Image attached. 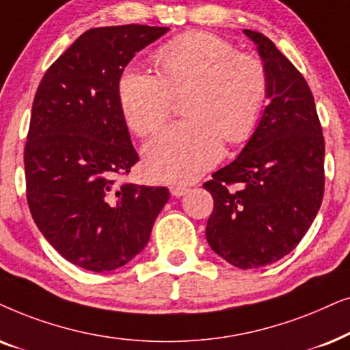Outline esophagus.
Listing matches in <instances>:
<instances>
[{
    "mask_svg": "<svg viewBox=\"0 0 350 350\" xmlns=\"http://www.w3.org/2000/svg\"><path fill=\"white\" fill-rule=\"evenodd\" d=\"M170 190H171V193L174 195V197H183V195L189 192V187H187V185H183V184H172Z\"/></svg>",
    "mask_w": 350,
    "mask_h": 350,
    "instance_id": "obj_1",
    "label": "esophagus"
}]
</instances>
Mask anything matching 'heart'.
<instances>
[{"label":"heart","mask_w":350,"mask_h":350,"mask_svg":"<svg viewBox=\"0 0 350 350\" xmlns=\"http://www.w3.org/2000/svg\"><path fill=\"white\" fill-rule=\"evenodd\" d=\"M157 75L124 70L118 102L137 136L157 131L184 97L189 120L163 129L146 147V167L161 183H190L216 165L224 141L239 146L259 126L269 99L262 60L209 31H185L153 54Z\"/></svg>","instance_id":"obj_1"}]
</instances>
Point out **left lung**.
<instances>
[{"label":"left lung","mask_w":350,"mask_h":350,"mask_svg":"<svg viewBox=\"0 0 350 350\" xmlns=\"http://www.w3.org/2000/svg\"><path fill=\"white\" fill-rule=\"evenodd\" d=\"M245 35L267 68L270 102L239 158L203 187L214 200L209 246L246 270L290 254L309 230L325 192V139L302 73L267 36Z\"/></svg>","instance_id":"left-lung-1"}]
</instances>
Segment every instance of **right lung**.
I'll list each match as a JSON object with an SVG mask.
<instances>
[{"instance_id": "1", "label": "right lung", "mask_w": 350, "mask_h": 350, "mask_svg": "<svg viewBox=\"0 0 350 350\" xmlns=\"http://www.w3.org/2000/svg\"><path fill=\"white\" fill-rule=\"evenodd\" d=\"M167 27H99L83 33L36 90L27 134V202L55 251L78 267L109 272L146 248L166 187L120 178L139 161L118 102V80L137 51Z\"/></svg>"}]
</instances>
